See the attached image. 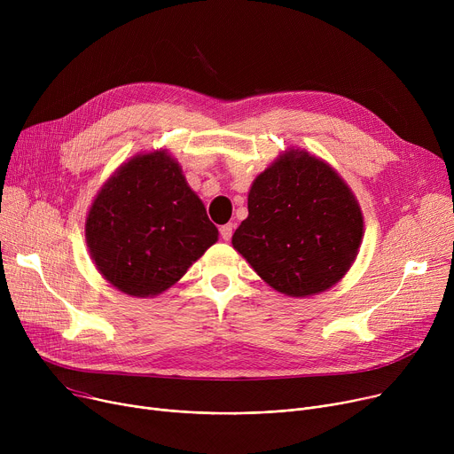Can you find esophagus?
Instances as JSON below:
<instances>
[{"mask_svg": "<svg viewBox=\"0 0 454 454\" xmlns=\"http://www.w3.org/2000/svg\"><path fill=\"white\" fill-rule=\"evenodd\" d=\"M233 230H235V226L230 223V224H224V226H221V237L224 239V240H230L231 239V235H233Z\"/></svg>", "mask_w": 454, "mask_h": 454, "instance_id": "obj_1", "label": "esophagus"}]
</instances>
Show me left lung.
<instances>
[{
    "mask_svg": "<svg viewBox=\"0 0 454 454\" xmlns=\"http://www.w3.org/2000/svg\"><path fill=\"white\" fill-rule=\"evenodd\" d=\"M362 233V210L342 177L306 150H290L254 181L231 244L273 290L309 297L348 273Z\"/></svg>",
    "mask_w": 454,
    "mask_h": 454,
    "instance_id": "8db88e82",
    "label": "left lung"
}]
</instances>
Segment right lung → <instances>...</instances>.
<instances>
[{
	"label": "right lung",
	"instance_id": "add662e5",
	"mask_svg": "<svg viewBox=\"0 0 454 454\" xmlns=\"http://www.w3.org/2000/svg\"><path fill=\"white\" fill-rule=\"evenodd\" d=\"M85 237L99 273L119 292L155 297L217 242L219 231L167 152L137 153L96 195Z\"/></svg>",
	"mask_w": 454,
	"mask_h": 454
}]
</instances>
